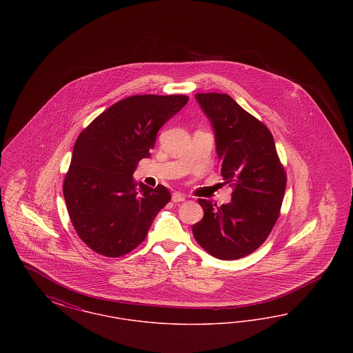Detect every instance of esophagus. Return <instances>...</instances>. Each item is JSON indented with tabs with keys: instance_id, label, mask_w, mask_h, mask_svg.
Here are the masks:
<instances>
[{
	"instance_id": "1",
	"label": "esophagus",
	"mask_w": 353,
	"mask_h": 353,
	"mask_svg": "<svg viewBox=\"0 0 353 353\" xmlns=\"http://www.w3.org/2000/svg\"><path fill=\"white\" fill-rule=\"evenodd\" d=\"M172 201L173 202H183L185 201V196L183 193H180V192H174L173 194H172Z\"/></svg>"
}]
</instances>
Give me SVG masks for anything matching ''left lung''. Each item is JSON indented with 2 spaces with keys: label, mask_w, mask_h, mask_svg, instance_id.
<instances>
[{
  "label": "left lung",
  "mask_w": 353,
  "mask_h": 353,
  "mask_svg": "<svg viewBox=\"0 0 353 353\" xmlns=\"http://www.w3.org/2000/svg\"><path fill=\"white\" fill-rule=\"evenodd\" d=\"M216 134L225 184L232 202L217 206L200 199L203 217L193 235L210 255L233 261L255 252L281 213L287 176L269 128L228 94H196Z\"/></svg>",
  "instance_id": "left-lung-1"
}]
</instances>
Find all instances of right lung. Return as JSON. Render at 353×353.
<instances>
[{
	"label": "right lung",
	"mask_w": 353,
	"mask_h": 353,
	"mask_svg": "<svg viewBox=\"0 0 353 353\" xmlns=\"http://www.w3.org/2000/svg\"><path fill=\"white\" fill-rule=\"evenodd\" d=\"M186 95H134L112 104L79 134L63 181L71 223L95 252L118 258L136 249L170 201L163 185L136 188L134 172Z\"/></svg>",
	"instance_id": "obj_1"
}]
</instances>
